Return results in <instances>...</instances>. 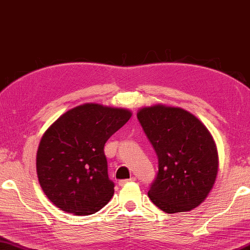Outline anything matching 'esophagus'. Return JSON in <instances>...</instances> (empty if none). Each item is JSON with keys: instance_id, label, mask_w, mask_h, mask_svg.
<instances>
[{"instance_id": "34e87169", "label": "esophagus", "mask_w": 250, "mask_h": 250, "mask_svg": "<svg viewBox=\"0 0 250 250\" xmlns=\"http://www.w3.org/2000/svg\"><path fill=\"white\" fill-rule=\"evenodd\" d=\"M135 181H136L135 177L129 178V180H121V181H119V185L124 186V185H125L126 183H130V182H135Z\"/></svg>"}]
</instances>
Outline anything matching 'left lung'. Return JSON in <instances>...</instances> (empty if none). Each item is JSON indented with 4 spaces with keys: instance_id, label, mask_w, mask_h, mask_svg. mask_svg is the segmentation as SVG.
<instances>
[{
    "instance_id": "8db88e82",
    "label": "left lung",
    "mask_w": 250,
    "mask_h": 250,
    "mask_svg": "<svg viewBox=\"0 0 250 250\" xmlns=\"http://www.w3.org/2000/svg\"><path fill=\"white\" fill-rule=\"evenodd\" d=\"M137 117L158 157L149 199L166 213L199 207L213 188L219 169L210 131L194 114L178 106H143Z\"/></svg>"
}]
</instances>
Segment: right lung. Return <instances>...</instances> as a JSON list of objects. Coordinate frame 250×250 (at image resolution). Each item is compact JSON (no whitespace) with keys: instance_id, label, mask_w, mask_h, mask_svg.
<instances>
[{"instance_id":"right-lung-1","label":"right lung","mask_w":250,"mask_h":250,"mask_svg":"<svg viewBox=\"0 0 250 250\" xmlns=\"http://www.w3.org/2000/svg\"><path fill=\"white\" fill-rule=\"evenodd\" d=\"M132 112L84 103L66 111L48 128L37 151V175L44 194L61 210L88 215L114 194L104 145Z\"/></svg>"}]
</instances>
